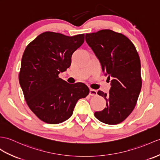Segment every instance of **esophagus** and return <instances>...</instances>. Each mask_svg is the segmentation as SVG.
<instances>
[{"mask_svg": "<svg viewBox=\"0 0 160 160\" xmlns=\"http://www.w3.org/2000/svg\"><path fill=\"white\" fill-rule=\"evenodd\" d=\"M98 92L96 90H94V89H92L91 88L90 90H89V95H92V96H95V95H97Z\"/></svg>", "mask_w": 160, "mask_h": 160, "instance_id": "obj_1", "label": "esophagus"}]
</instances>
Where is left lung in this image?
<instances>
[{
    "label": "left lung",
    "instance_id": "8db88e82",
    "mask_svg": "<svg viewBox=\"0 0 160 160\" xmlns=\"http://www.w3.org/2000/svg\"><path fill=\"white\" fill-rule=\"evenodd\" d=\"M85 40L110 80L109 95L98 92L106 99V106L95 112V117L106 124L120 123L134 109L142 87L138 52L127 37L109 29L87 33Z\"/></svg>",
    "mask_w": 160,
    "mask_h": 160
}]
</instances>
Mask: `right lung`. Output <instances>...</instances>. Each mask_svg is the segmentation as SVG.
Here are the masks:
<instances>
[{
  "instance_id": "right-lung-1",
  "label": "right lung",
  "mask_w": 160,
  "mask_h": 160,
  "mask_svg": "<svg viewBox=\"0 0 160 160\" xmlns=\"http://www.w3.org/2000/svg\"><path fill=\"white\" fill-rule=\"evenodd\" d=\"M84 42V34L69 37L47 31L26 48L19 82L26 102L40 120L58 124L72 117L77 102L89 93L84 83L69 84L58 78L69 68L72 56Z\"/></svg>"
}]
</instances>
